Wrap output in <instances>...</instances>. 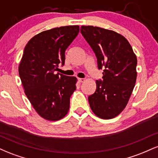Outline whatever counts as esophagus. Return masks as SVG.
I'll return each instance as SVG.
<instances>
[{
	"instance_id": "obj_1",
	"label": "esophagus",
	"mask_w": 158,
	"mask_h": 158,
	"mask_svg": "<svg viewBox=\"0 0 158 158\" xmlns=\"http://www.w3.org/2000/svg\"><path fill=\"white\" fill-rule=\"evenodd\" d=\"M78 81H79V82H84V81H85V79H83V78H79V79H78Z\"/></svg>"
}]
</instances>
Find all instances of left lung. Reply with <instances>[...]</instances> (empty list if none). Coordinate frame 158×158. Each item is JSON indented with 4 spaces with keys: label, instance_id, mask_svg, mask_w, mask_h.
Returning a JSON list of instances; mask_svg holds the SVG:
<instances>
[{
    "label": "left lung",
    "instance_id": "8db88e82",
    "mask_svg": "<svg viewBox=\"0 0 158 158\" xmlns=\"http://www.w3.org/2000/svg\"><path fill=\"white\" fill-rule=\"evenodd\" d=\"M80 31L97 57V68L103 69L102 79L88 97L90 108L97 117L111 119L126 108L137 79V57L127 39L120 34L93 26Z\"/></svg>",
    "mask_w": 158,
    "mask_h": 158
}]
</instances>
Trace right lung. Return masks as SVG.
<instances>
[{
  "mask_svg": "<svg viewBox=\"0 0 158 158\" xmlns=\"http://www.w3.org/2000/svg\"><path fill=\"white\" fill-rule=\"evenodd\" d=\"M79 32V26L56 27L34 36L27 43L19 72L25 94L38 114L59 120L68 114L77 78L56 73L64 64V52Z\"/></svg>",
  "mask_w": 158,
  "mask_h": 158,
  "instance_id": "obj_1",
  "label": "right lung"
}]
</instances>
